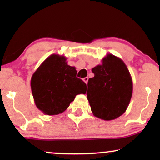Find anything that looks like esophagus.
<instances>
[{"label":"esophagus","mask_w":160,"mask_h":160,"mask_svg":"<svg viewBox=\"0 0 160 160\" xmlns=\"http://www.w3.org/2000/svg\"><path fill=\"white\" fill-rule=\"evenodd\" d=\"M88 80H89V78H88L87 77H86V78H84L83 79H82V80H83V81L85 82L86 83H87V82H88Z\"/></svg>","instance_id":"esophagus-1"}]
</instances>
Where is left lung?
I'll return each mask as SVG.
<instances>
[{"mask_svg": "<svg viewBox=\"0 0 160 160\" xmlns=\"http://www.w3.org/2000/svg\"><path fill=\"white\" fill-rule=\"evenodd\" d=\"M92 71L95 76L89 79L86 95L93 115L104 120L118 118L126 112L132 95V80L126 64L107 54Z\"/></svg>", "mask_w": 160, "mask_h": 160, "instance_id": "1", "label": "left lung"}]
</instances>
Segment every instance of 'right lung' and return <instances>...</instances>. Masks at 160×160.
<instances>
[{
  "mask_svg": "<svg viewBox=\"0 0 160 160\" xmlns=\"http://www.w3.org/2000/svg\"><path fill=\"white\" fill-rule=\"evenodd\" d=\"M66 60L64 56L51 55L31 79L34 103L45 115L63 113L77 95L86 93V84L77 78L75 67L68 65Z\"/></svg>",
  "mask_w": 160,
  "mask_h": 160,
  "instance_id": "1",
  "label": "right lung"
}]
</instances>
